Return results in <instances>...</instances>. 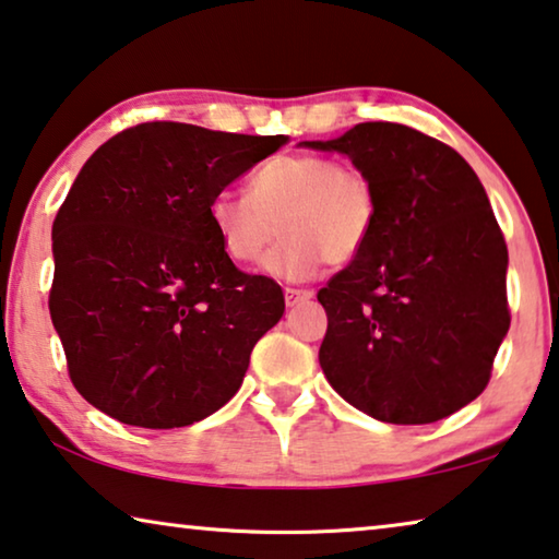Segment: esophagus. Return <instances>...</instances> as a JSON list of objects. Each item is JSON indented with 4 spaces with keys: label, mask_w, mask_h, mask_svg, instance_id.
Instances as JSON below:
<instances>
[{
    "label": "esophagus",
    "mask_w": 559,
    "mask_h": 559,
    "mask_svg": "<svg viewBox=\"0 0 559 559\" xmlns=\"http://www.w3.org/2000/svg\"><path fill=\"white\" fill-rule=\"evenodd\" d=\"M313 294L308 288H286V304L288 306H301L306 301H311Z\"/></svg>",
    "instance_id": "esophagus-1"
}]
</instances>
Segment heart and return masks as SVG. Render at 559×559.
<instances>
[{"instance_id": "1", "label": "heart", "mask_w": 559, "mask_h": 559, "mask_svg": "<svg viewBox=\"0 0 559 559\" xmlns=\"http://www.w3.org/2000/svg\"><path fill=\"white\" fill-rule=\"evenodd\" d=\"M207 218L223 251L236 263H255L281 233L265 271L304 281L321 269L348 265L364 253L379 223L371 175L321 153H283L248 180V195H213Z\"/></svg>"}]
</instances>
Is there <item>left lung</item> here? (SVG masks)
<instances>
[{"label": "left lung", "mask_w": 559, "mask_h": 559, "mask_svg": "<svg viewBox=\"0 0 559 559\" xmlns=\"http://www.w3.org/2000/svg\"><path fill=\"white\" fill-rule=\"evenodd\" d=\"M371 175L377 230L319 290V361L356 409L431 424L474 402L510 329L507 243L464 157L399 122H361L329 143Z\"/></svg>", "instance_id": "left-lung-1"}]
</instances>
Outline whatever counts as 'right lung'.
<instances>
[{"label": "right lung", "mask_w": 559, "mask_h": 559, "mask_svg": "<svg viewBox=\"0 0 559 559\" xmlns=\"http://www.w3.org/2000/svg\"><path fill=\"white\" fill-rule=\"evenodd\" d=\"M286 143L140 122L85 163L52 226L49 316L72 384L95 409L175 429L236 396L286 298L230 261L207 205Z\"/></svg>", "instance_id": "right-lung-1"}]
</instances>
